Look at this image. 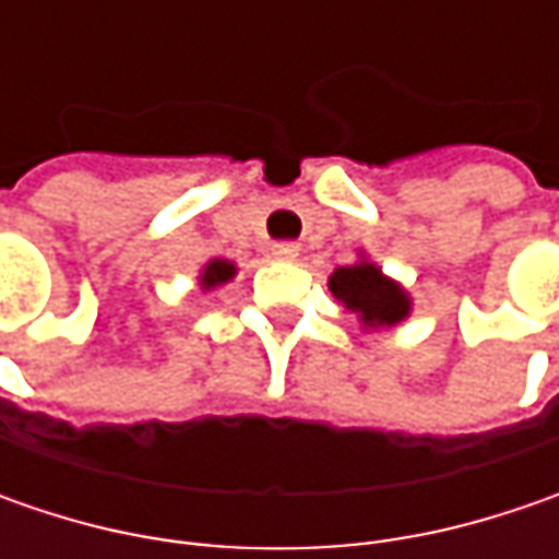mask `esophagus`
Wrapping results in <instances>:
<instances>
[{"instance_id":"1","label":"esophagus","mask_w":559,"mask_h":559,"mask_svg":"<svg viewBox=\"0 0 559 559\" xmlns=\"http://www.w3.org/2000/svg\"><path fill=\"white\" fill-rule=\"evenodd\" d=\"M270 251H273V258H280V261H295L301 248L295 246V242H276Z\"/></svg>"}]
</instances>
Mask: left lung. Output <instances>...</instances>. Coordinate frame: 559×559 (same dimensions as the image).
Here are the masks:
<instances>
[{
  "label": "left lung",
  "instance_id": "8db88e82",
  "mask_svg": "<svg viewBox=\"0 0 559 559\" xmlns=\"http://www.w3.org/2000/svg\"><path fill=\"white\" fill-rule=\"evenodd\" d=\"M330 289L338 301H345V308L360 313L367 326H392L411 311L407 295L392 280H385L373 264L338 267L330 280Z\"/></svg>",
  "mask_w": 559,
  "mask_h": 559
}]
</instances>
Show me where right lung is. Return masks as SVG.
I'll return each mask as SVG.
<instances>
[{
	"label": "right lung",
	"mask_w": 559,
	"mask_h": 559,
	"mask_svg": "<svg viewBox=\"0 0 559 559\" xmlns=\"http://www.w3.org/2000/svg\"><path fill=\"white\" fill-rule=\"evenodd\" d=\"M233 273H236V267H233L229 261H211V264H207L202 273V286L204 289H211V286H221V283H226Z\"/></svg>",
	"instance_id": "add662e5"
}]
</instances>
